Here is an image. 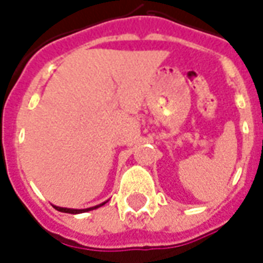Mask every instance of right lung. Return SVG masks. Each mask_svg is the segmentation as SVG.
Wrapping results in <instances>:
<instances>
[{"instance_id": "1", "label": "right lung", "mask_w": 263, "mask_h": 263, "mask_svg": "<svg viewBox=\"0 0 263 263\" xmlns=\"http://www.w3.org/2000/svg\"><path fill=\"white\" fill-rule=\"evenodd\" d=\"M108 201V200H107ZM107 201H104V203L98 204V205H94V207H90V209H66V207H58V205H53L54 209L58 210V211H62V213H69V214H80V213H86V211H91V210H96L98 207H101L104 204L107 203Z\"/></svg>"}]
</instances>
